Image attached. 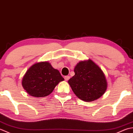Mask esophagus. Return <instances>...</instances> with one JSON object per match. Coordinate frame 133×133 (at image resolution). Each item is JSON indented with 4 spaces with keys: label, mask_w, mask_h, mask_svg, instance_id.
I'll return each instance as SVG.
<instances>
[{
    "label": "esophagus",
    "mask_w": 133,
    "mask_h": 133,
    "mask_svg": "<svg viewBox=\"0 0 133 133\" xmlns=\"http://www.w3.org/2000/svg\"><path fill=\"white\" fill-rule=\"evenodd\" d=\"M69 78H70V77L69 76H66L64 77V79L65 81H68L69 79Z\"/></svg>",
    "instance_id": "obj_1"
}]
</instances>
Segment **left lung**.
<instances>
[{
    "instance_id": "obj_1",
    "label": "left lung",
    "mask_w": 133,
    "mask_h": 133,
    "mask_svg": "<svg viewBox=\"0 0 133 133\" xmlns=\"http://www.w3.org/2000/svg\"><path fill=\"white\" fill-rule=\"evenodd\" d=\"M75 75L68 80L72 91L78 98L85 102L95 101L107 89V83L101 69L89 59L75 66Z\"/></svg>"
}]
</instances>
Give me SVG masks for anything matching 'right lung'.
<instances>
[{"instance_id":"1","label":"right lung","mask_w":133,"mask_h":133,"mask_svg":"<svg viewBox=\"0 0 133 133\" xmlns=\"http://www.w3.org/2000/svg\"><path fill=\"white\" fill-rule=\"evenodd\" d=\"M64 78L57 69L48 62H41L31 66L26 72L22 84L30 95L37 97L50 95Z\"/></svg>"}]
</instances>
